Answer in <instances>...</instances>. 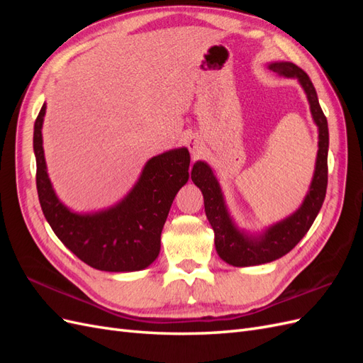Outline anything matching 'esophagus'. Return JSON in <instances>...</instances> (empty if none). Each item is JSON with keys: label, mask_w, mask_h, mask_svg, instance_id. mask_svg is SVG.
I'll use <instances>...</instances> for the list:
<instances>
[{"label": "esophagus", "mask_w": 363, "mask_h": 363, "mask_svg": "<svg viewBox=\"0 0 363 363\" xmlns=\"http://www.w3.org/2000/svg\"><path fill=\"white\" fill-rule=\"evenodd\" d=\"M188 148H189V151L192 152L194 156H196L200 152V150H201V142L196 139L195 136H192V138L188 139Z\"/></svg>", "instance_id": "obj_1"}]
</instances>
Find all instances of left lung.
<instances>
[{
	"label": "left lung",
	"instance_id": "8db88e82",
	"mask_svg": "<svg viewBox=\"0 0 363 363\" xmlns=\"http://www.w3.org/2000/svg\"><path fill=\"white\" fill-rule=\"evenodd\" d=\"M269 69L284 77H295L301 83L311 104L313 121L318 125V130H320V142H318L320 150H318L311 189L307 192L301 207L289 218L283 219L281 223L269 227L259 238L247 236L239 232L228 216L221 188H219L213 171L204 162H196L194 164L191 179L203 192L206 216L215 232L216 251L219 257L233 267L262 265V263H268L288 255L300 242L303 236L309 232L325 199L328 174V127L327 118L320 106V101H318L315 87L309 75L291 62L271 63Z\"/></svg>",
	"mask_w": 363,
	"mask_h": 363
}]
</instances>
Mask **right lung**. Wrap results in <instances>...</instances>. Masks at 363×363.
<instances>
[{
	"instance_id": "right-lung-1",
	"label": "right lung",
	"mask_w": 363,
	"mask_h": 363,
	"mask_svg": "<svg viewBox=\"0 0 363 363\" xmlns=\"http://www.w3.org/2000/svg\"><path fill=\"white\" fill-rule=\"evenodd\" d=\"M45 104L35 123L36 188L42 212L52 232L87 265L111 272L139 271L156 260L160 235L174 196L189 179L188 148L171 150L147 162L139 182L125 199L107 211L77 215L52 191L42 148Z\"/></svg>"
}]
</instances>
